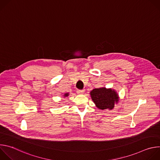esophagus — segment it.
<instances>
[{
  "label": "esophagus",
  "mask_w": 160,
  "mask_h": 160,
  "mask_svg": "<svg viewBox=\"0 0 160 160\" xmlns=\"http://www.w3.org/2000/svg\"><path fill=\"white\" fill-rule=\"evenodd\" d=\"M77 93L78 94H83L84 93V90H77Z\"/></svg>",
  "instance_id": "obj_1"
}]
</instances>
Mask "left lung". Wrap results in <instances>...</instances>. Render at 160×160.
<instances>
[{
	"label": "left lung",
	"instance_id": "8db88e82",
	"mask_svg": "<svg viewBox=\"0 0 160 160\" xmlns=\"http://www.w3.org/2000/svg\"><path fill=\"white\" fill-rule=\"evenodd\" d=\"M90 95L96 106L101 109H112L115 106V103L118 101V94L111 88H95L91 91Z\"/></svg>",
	"mask_w": 160,
	"mask_h": 160
}]
</instances>
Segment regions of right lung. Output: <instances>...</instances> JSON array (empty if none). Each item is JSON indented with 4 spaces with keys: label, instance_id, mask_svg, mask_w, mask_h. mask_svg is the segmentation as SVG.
<instances>
[{
    "label": "right lung",
    "instance_id": "obj_1",
    "mask_svg": "<svg viewBox=\"0 0 160 160\" xmlns=\"http://www.w3.org/2000/svg\"><path fill=\"white\" fill-rule=\"evenodd\" d=\"M68 96V93H66V94H64V96H65V97H66V96Z\"/></svg>",
    "mask_w": 160,
    "mask_h": 160
}]
</instances>
